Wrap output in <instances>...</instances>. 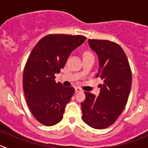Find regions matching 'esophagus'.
Masks as SVG:
<instances>
[{
    "mask_svg": "<svg viewBox=\"0 0 148 148\" xmlns=\"http://www.w3.org/2000/svg\"><path fill=\"white\" fill-rule=\"evenodd\" d=\"M83 92V90L81 89V88H79V87H76L75 88V92H76V93H78V92Z\"/></svg>",
    "mask_w": 148,
    "mask_h": 148,
    "instance_id": "1",
    "label": "esophagus"
}]
</instances>
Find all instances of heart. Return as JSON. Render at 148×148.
I'll list each match as a JSON object with an SVG mask.
<instances>
[{"mask_svg": "<svg viewBox=\"0 0 148 148\" xmlns=\"http://www.w3.org/2000/svg\"><path fill=\"white\" fill-rule=\"evenodd\" d=\"M87 55H92V53L89 51H86L84 53V56H87Z\"/></svg>", "mask_w": 148, "mask_h": 148, "instance_id": "heart-1", "label": "heart"}]
</instances>
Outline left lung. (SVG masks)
I'll return each mask as SVG.
<instances>
[{
  "label": "left lung",
  "instance_id": "8db88e82",
  "mask_svg": "<svg viewBox=\"0 0 148 148\" xmlns=\"http://www.w3.org/2000/svg\"><path fill=\"white\" fill-rule=\"evenodd\" d=\"M96 52L99 68L96 77L103 81L98 97L85 92L81 103L82 120L95 129L112 125L126 106L132 84V71L126 54L119 44L108 40L89 39Z\"/></svg>",
  "mask_w": 148,
  "mask_h": 148
}]
</instances>
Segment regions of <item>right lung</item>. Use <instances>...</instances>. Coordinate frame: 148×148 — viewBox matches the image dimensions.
Segmentation results:
<instances>
[{"mask_svg": "<svg viewBox=\"0 0 148 148\" xmlns=\"http://www.w3.org/2000/svg\"><path fill=\"white\" fill-rule=\"evenodd\" d=\"M86 38L80 35L49 34L31 51L23 71V91L31 113L40 123L52 126L63 118L74 88L56 83L55 74L60 72L71 52Z\"/></svg>", "mask_w": 148, "mask_h": 148, "instance_id": "obj_1", "label": "right lung"}]
</instances>
